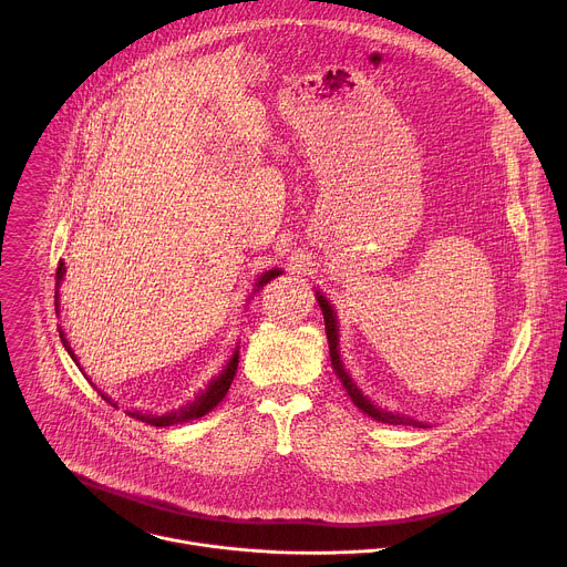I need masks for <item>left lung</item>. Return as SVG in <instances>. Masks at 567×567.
I'll return each instance as SVG.
<instances>
[{
	"instance_id": "obj_1",
	"label": "left lung",
	"mask_w": 567,
	"mask_h": 567,
	"mask_svg": "<svg viewBox=\"0 0 567 567\" xmlns=\"http://www.w3.org/2000/svg\"><path fill=\"white\" fill-rule=\"evenodd\" d=\"M316 298H318V305H320L322 316H324V331H327V340H329V355H331L333 371H336V375L340 379V383H342L344 392L349 394L351 403H353L358 410H362L367 416H371L373 421H379V423H388V425L427 427V425H425V423H421V421H414V419L403 416V414H392V412H388V410H383V408H379V405H373V403H371V401H369V399L358 390V385L351 381V375L344 371V364H342V360H340V351H338V320H336V311H333V307L329 305V300H327L320 291H316Z\"/></svg>"
}]
</instances>
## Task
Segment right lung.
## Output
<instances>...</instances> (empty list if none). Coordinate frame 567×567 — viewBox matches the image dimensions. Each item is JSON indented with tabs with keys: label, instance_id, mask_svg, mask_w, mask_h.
<instances>
[{
	"label": "right lung",
	"instance_id": "1",
	"mask_svg": "<svg viewBox=\"0 0 567 567\" xmlns=\"http://www.w3.org/2000/svg\"><path fill=\"white\" fill-rule=\"evenodd\" d=\"M64 274H66V267H64V262H60V267H58V271H55V285H58V289H60V285H62V280H64ZM282 271L280 269H269V271H265L260 278H258V282H256V289H254V293L256 291H260L269 280H274L276 276H280ZM55 311H58V291H55ZM60 338H62V342H64V347H66V351L71 353V358L78 362V358H75V353H73V349H71V344H69V340L64 338V331L60 329ZM238 349L234 351V355H231V360L227 362V367L216 375V379L207 385V390L205 392H200L192 403H186L184 408H179V410H175V412H166V414H142V412H128L126 410V414L131 416V419H135V421H142V423H146V425H153V427H168V425H177V423H186V421H194V419H200V416H205V414H209L225 396H227V392H229V388H231V383H234V375H236V369H238ZM102 394V392H100ZM102 399L106 401V403H111L113 408H117V403H113L109 396H104L102 394Z\"/></svg>",
	"mask_w": 567,
	"mask_h": 567
}]
</instances>
